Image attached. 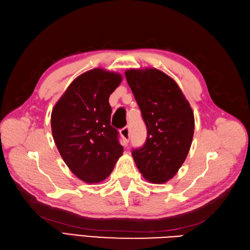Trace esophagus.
Masks as SVG:
<instances>
[{
    "label": "esophagus",
    "instance_id": "obj_1",
    "mask_svg": "<svg viewBox=\"0 0 250 250\" xmlns=\"http://www.w3.org/2000/svg\"><path fill=\"white\" fill-rule=\"evenodd\" d=\"M120 132H121V135H122V137L125 139L126 142L129 141V139H130V128L129 127L126 126V127L122 128Z\"/></svg>",
    "mask_w": 250,
    "mask_h": 250
}]
</instances>
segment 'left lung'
Instances as JSON below:
<instances>
[{
	"instance_id": "1",
	"label": "left lung",
	"mask_w": 250,
	"mask_h": 250,
	"mask_svg": "<svg viewBox=\"0 0 250 250\" xmlns=\"http://www.w3.org/2000/svg\"><path fill=\"white\" fill-rule=\"evenodd\" d=\"M147 127L143 147L132 150L142 175L165 184L186 161L194 134V113L177 83L156 69L125 72Z\"/></svg>"
}]
</instances>
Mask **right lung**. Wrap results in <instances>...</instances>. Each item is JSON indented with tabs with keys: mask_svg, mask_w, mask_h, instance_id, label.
Masks as SVG:
<instances>
[{
	"mask_svg": "<svg viewBox=\"0 0 250 250\" xmlns=\"http://www.w3.org/2000/svg\"><path fill=\"white\" fill-rule=\"evenodd\" d=\"M119 73L94 69L75 79L51 115L53 139L69 169L87 184L106 178L123 154L110 125L108 99L120 85Z\"/></svg>",
	"mask_w": 250,
	"mask_h": 250,
	"instance_id": "1",
	"label": "right lung"
}]
</instances>
